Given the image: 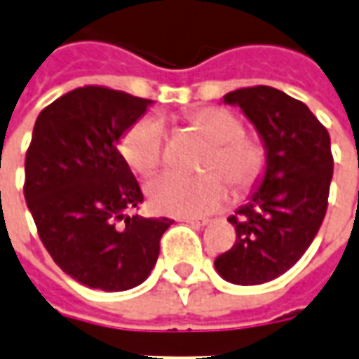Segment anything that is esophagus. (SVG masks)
<instances>
[{
	"label": "esophagus",
	"instance_id": "obj_1",
	"mask_svg": "<svg viewBox=\"0 0 359 359\" xmlns=\"http://www.w3.org/2000/svg\"><path fill=\"white\" fill-rule=\"evenodd\" d=\"M184 223H188V225H192V226H205L210 221L208 219H194V217H187V219H182Z\"/></svg>",
	"mask_w": 359,
	"mask_h": 359
}]
</instances>
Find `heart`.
<instances>
[{"label":"heart","mask_w":359,"mask_h":359,"mask_svg":"<svg viewBox=\"0 0 359 359\" xmlns=\"http://www.w3.org/2000/svg\"><path fill=\"white\" fill-rule=\"evenodd\" d=\"M188 123L211 149L203 161V177L165 172L146 187L149 205L159 213L177 217H203L223 208L231 198V182L248 192L267 171V146L254 134L242 133L241 118L223 107H200L188 113ZM165 133L161 121H136L118 142L121 156L138 175H151L163 161Z\"/></svg>","instance_id":"heart-1"}]
</instances>
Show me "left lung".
<instances>
[{"mask_svg": "<svg viewBox=\"0 0 359 359\" xmlns=\"http://www.w3.org/2000/svg\"><path fill=\"white\" fill-rule=\"evenodd\" d=\"M267 146L264 182L229 217L233 248L215 259L219 275L234 285H262L280 277L316 238L329 205L331 138L306 103L271 86L229 92Z\"/></svg>", "mask_w": 359, "mask_h": 359, "instance_id": "1", "label": "left lung"}]
</instances>
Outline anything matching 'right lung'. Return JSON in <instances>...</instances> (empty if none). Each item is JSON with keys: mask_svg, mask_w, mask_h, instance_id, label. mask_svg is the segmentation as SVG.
<instances>
[{"mask_svg": "<svg viewBox=\"0 0 359 359\" xmlns=\"http://www.w3.org/2000/svg\"><path fill=\"white\" fill-rule=\"evenodd\" d=\"M149 100L82 86L40 111L25 159V200L38 236L69 277L118 292L148 278L167 217H140L138 180L117 149Z\"/></svg>", "mask_w": 359, "mask_h": 359, "instance_id": "1", "label": "right lung"}]
</instances>
